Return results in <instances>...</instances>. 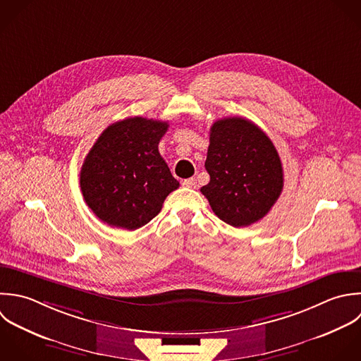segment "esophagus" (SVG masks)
Listing matches in <instances>:
<instances>
[{
  "instance_id": "esophagus-1",
  "label": "esophagus",
  "mask_w": 361,
  "mask_h": 361,
  "mask_svg": "<svg viewBox=\"0 0 361 361\" xmlns=\"http://www.w3.org/2000/svg\"><path fill=\"white\" fill-rule=\"evenodd\" d=\"M183 185L187 188H197V180L195 178H187L183 181Z\"/></svg>"
}]
</instances>
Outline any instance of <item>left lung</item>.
<instances>
[{"label": "left lung", "mask_w": 361, "mask_h": 361, "mask_svg": "<svg viewBox=\"0 0 361 361\" xmlns=\"http://www.w3.org/2000/svg\"><path fill=\"white\" fill-rule=\"evenodd\" d=\"M205 169L211 180L201 192L219 219L238 228L266 216L284 187L283 164L273 142L240 116L211 126Z\"/></svg>", "instance_id": "obj_1"}]
</instances>
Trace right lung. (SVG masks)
<instances>
[{"label":"right lung","mask_w":361,"mask_h":361,"mask_svg":"<svg viewBox=\"0 0 361 361\" xmlns=\"http://www.w3.org/2000/svg\"><path fill=\"white\" fill-rule=\"evenodd\" d=\"M169 123L142 116L109 125L81 167L85 204L104 224L135 231L150 222L180 187L159 153Z\"/></svg>","instance_id":"add662e5"}]
</instances>
